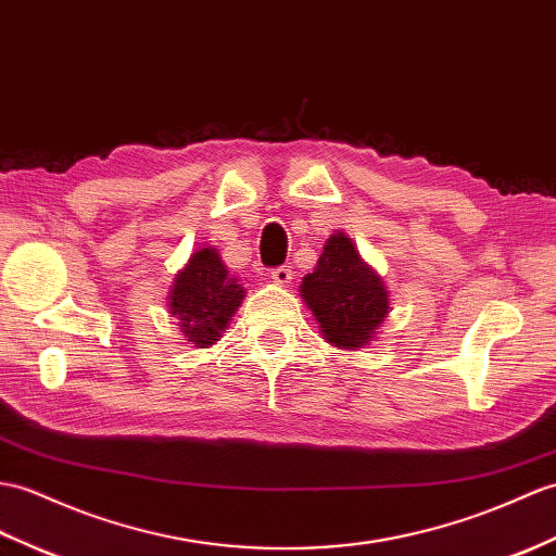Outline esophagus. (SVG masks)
<instances>
[{"label": "esophagus", "mask_w": 556, "mask_h": 556, "mask_svg": "<svg viewBox=\"0 0 556 556\" xmlns=\"http://www.w3.org/2000/svg\"><path fill=\"white\" fill-rule=\"evenodd\" d=\"M291 279H293V273H291L289 265H281V267L273 269V281L279 283V287H289Z\"/></svg>", "instance_id": "1"}]
</instances>
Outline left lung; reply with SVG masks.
I'll return each mask as SVG.
<instances>
[{
  "instance_id": "8db88e82",
  "label": "left lung",
  "mask_w": 556,
  "mask_h": 556,
  "mask_svg": "<svg viewBox=\"0 0 556 556\" xmlns=\"http://www.w3.org/2000/svg\"><path fill=\"white\" fill-rule=\"evenodd\" d=\"M301 295L325 341L343 351L369 345L391 313L383 279L363 261L345 231L327 239L317 267L303 277Z\"/></svg>"
}]
</instances>
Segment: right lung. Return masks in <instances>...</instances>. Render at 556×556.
Listing matches in <instances>:
<instances>
[{
	"label": "right lung",
	"instance_id": "right-lung-1",
	"mask_svg": "<svg viewBox=\"0 0 556 556\" xmlns=\"http://www.w3.org/2000/svg\"><path fill=\"white\" fill-rule=\"evenodd\" d=\"M243 295L247 289L229 275L217 249L201 247L175 275L167 307L179 319L177 325L185 341L197 348H211L223 337Z\"/></svg>",
	"mask_w": 556,
	"mask_h": 556
}]
</instances>
